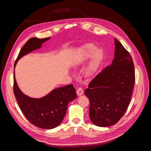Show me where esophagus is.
<instances>
[{
    "instance_id": "1",
    "label": "esophagus",
    "mask_w": 151,
    "mask_h": 151,
    "mask_svg": "<svg viewBox=\"0 0 151 151\" xmlns=\"http://www.w3.org/2000/svg\"><path fill=\"white\" fill-rule=\"evenodd\" d=\"M83 89H82L81 88H79L78 89H77V94L78 96H81L83 94Z\"/></svg>"
}]
</instances>
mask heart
Returning a JSON list of instances; mask_svg holds the SVG:
<instances>
[{
    "instance_id": "obj_1",
    "label": "heart",
    "mask_w": 151,
    "mask_h": 151,
    "mask_svg": "<svg viewBox=\"0 0 151 151\" xmlns=\"http://www.w3.org/2000/svg\"><path fill=\"white\" fill-rule=\"evenodd\" d=\"M94 48L95 46L93 44H87L84 45L80 50L78 58L73 65L74 68L77 67L81 63L88 59L92 55L91 61L86 69V75L88 76L93 74L96 67L101 61L103 58V50L99 48L95 49Z\"/></svg>"
}]
</instances>
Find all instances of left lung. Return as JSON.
Instances as JSON below:
<instances>
[{
	"mask_svg": "<svg viewBox=\"0 0 151 151\" xmlns=\"http://www.w3.org/2000/svg\"><path fill=\"white\" fill-rule=\"evenodd\" d=\"M115 40V55L108 65L90 82L84 94L89 99V117L94 125L115 124L129 106L135 84L133 60L119 41Z\"/></svg>",
	"mask_w": 151,
	"mask_h": 151,
	"instance_id": "obj_1",
	"label": "left lung"
}]
</instances>
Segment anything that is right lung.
Returning <instances> with one entry per match:
<instances>
[{
	"label": "right lung",
	"mask_w": 151,
	"mask_h": 151,
	"mask_svg": "<svg viewBox=\"0 0 151 151\" xmlns=\"http://www.w3.org/2000/svg\"><path fill=\"white\" fill-rule=\"evenodd\" d=\"M50 38H31L22 48L14 63V68L21 58L42 47ZM14 94L25 117L33 125L43 129H52L58 127L64 118L67 105L77 98L72 84L52 90L45 96L33 98L22 92L16 83L14 71Z\"/></svg>",
	"instance_id": "add662e5"
}]
</instances>
